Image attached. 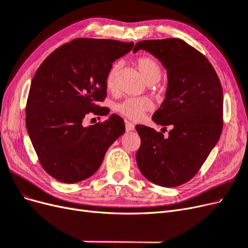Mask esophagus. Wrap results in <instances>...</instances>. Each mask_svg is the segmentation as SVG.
Returning a JSON list of instances; mask_svg holds the SVG:
<instances>
[{"label": "esophagus", "mask_w": 248, "mask_h": 248, "mask_svg": "<svg viewBox=\"0 0 248 248\" xmlns=\"http://www.w3.org/2000/svg\"><path fill=\"white\" fill-rule=\"evenodd\" d=\"M125 128H126V131H132L134 129V125L131 122H126Z\"/></svg>", "instance_id": "esophagus-1"}]
</instances>
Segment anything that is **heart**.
<instances>
[{
  "mask_svg": "<svg viewBox=\"0 0 248 248\" xmlns=\"http://www.w3.org/2000/svg\"><path fill=\"white\" fill-rule=\"evenodd\" d=\"M138 68L142 78L148 81H158L161 78L162 69L160 64L151 56H141L137 60ZM119 70V64L111 65L106 77V87L112 90L116 85V78ZM153 109V103L146 98L128 97L116 106V110L122 116L131 119L140 120L145 116L147 111Z\"/></svg>",
  "mask_w": 248,
  "mask_h": 248,
  "instance_id": "heart-1",
  "label": "heart"
}]
</instances>
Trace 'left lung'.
Returning a JSON list of instances; mask_svg holds the SVG:
<instances>
[{"label":"left lung","instance_id":"obj_1","mask_svg":"<svg viewBox=\"0 0 248 248\" xmlns=\"http://www.w3.org/2000/svg\"><path fill=\"white\" fill-rule=\"evenodd\" d=\"M139 49L149 51L166 67V99L152 119L171 129L166 138L151 127L137 125L140 138L137 162L149 181L176 187L197 175L219 140L223 124L221 84L208 59L182 39L142 40L133 52Z\"/></svg>","mask_w":248,"mask_h":248}]
</instances>
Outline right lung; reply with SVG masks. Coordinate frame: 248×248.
<instances>
[{"instance_id":"obj_1","label":"right lung","mask_w":248,"mask_h":248,"mask_svg":"<svg viewBox=\"0 0 248 248\" xmlns=\"http://www.w3.org/2000/svg\"><path fill=\"white\" fill-rule=\"evenodd\" d=\"M133 42L77 38L44 60L32 79L26 125L43 170L63 183H77L99 169L109 146L125 132L123 119L112 114L88 127V115L101 116L106 77Z\"/></svg>"}]
</instances>
